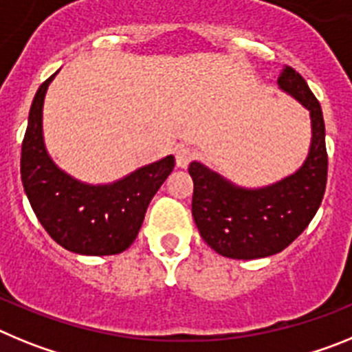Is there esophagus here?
<instances>
[{
    "instance_id": "esophagus-1",
    "label": "esophagus",
    "mask_w": 352,
    "mask_h": 352,
    "mask_svg": "<svg viewBox=\"0 0 352 352\" xmlns=\"http://www.w3.org/2000/svg\"><path fill=\"white\" fill-rule=\"evenodd\" d=\"M192 160H194V151H192V148H188V146H179L176 149V166L179 169H186Z\"/></svg>"
}]
</instances>
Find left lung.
I'll use <instances>...</instances> for the list:
<instances>
[{"label":"left lung","instance_id":"left-lung-1","mask_svg":"<svg viewBox=\"0 0 352 352\" xmlns=\"http://www.w3.org/2000/svg\"><path fill=\"white\" fill-rule=\"evenodd\" d=\"M278 88L310 113L309 153L294 173L270 185L243 186L203 162L188 167L195 226L204 241L229 259H261L287 248L307 229L324 195L328 155L321 105L291 67L282 70Z\"/></svg>","mask_w":352,"mask_h":352}]
</instances>
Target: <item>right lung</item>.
<instances>
[{
	"label": "right lung",
	"instance_id": "obj_1",
	"mask_svg": "<svg viewBox=\"0 0 352 352\" xmlns=\"http://www.w3.org/2000/svg\"><path fill=\"white\" fill-rule=\"evenodd\" d=\"M58 74V72H56ZM51 76L36 91L21 153V179L47 234L79 256H114L138 238L146 210L174 169V157L142 166L113 183H84L56 166L43 141V100Z\"/></svg>",
	"mask_w": 352,
	"mask_h": 352
}]
</instances>
